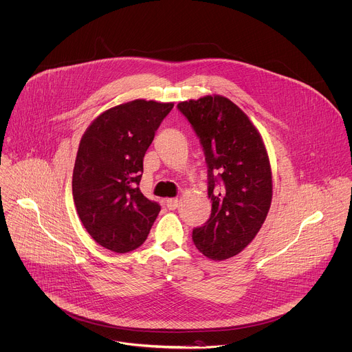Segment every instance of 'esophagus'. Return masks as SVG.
<instances>
[{"label": "esophagus", "instance_id": "34e87169", "mask_svg": "<svg viewBox=\"0 0 352 352\" xmlns=\"http://www.w3.org/2000/svg\"><path fill=\"white\" fill-rule=\"evenodd\" d=\"M179 204V200L178 199H168L167 200V208L168 210H175Z\"/></svg>", "mask_w": 352, "mask_h": 352}]
</instances>
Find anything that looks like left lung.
Masks as SVG:
<instances>
[{
  "label": "left lung",
  "instance_id": "8db88e82",
  "mask_svg": "<svg viewBox=\"0 0 352 352\" xmlns=\"http://www.w3.org/2000/svg\"><path fill=\"white\" fill-rule=\"evenodd\" d=\"M178 109L192 124L208 166L211 217L193 229L200 252L212 261L239 255L258 234L273 197L266 146L250 118L223 96L182 101Z\"/></svg>",
  "mask_w": 352,
  "mask_h": 352
}]
</instances>
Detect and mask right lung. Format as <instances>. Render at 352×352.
<instances>
[{"label": "right lung", "instance_id": "right-lung-1", "mask_svg": "<svg viewBox=\"0 0 352 352\" xmlns=\"http://www.w3.org/2000/svg\"><path fill=\"white\" fill-rule=\"evenodd\" d=\"M173 102L134 100L98 115L80 138L72 197L87 233L101 247L126 254L138 248L160 212L138 185L144 156Z\"/></svg>", "mask_w": 352, "mask_h": 352}]
</instances>
